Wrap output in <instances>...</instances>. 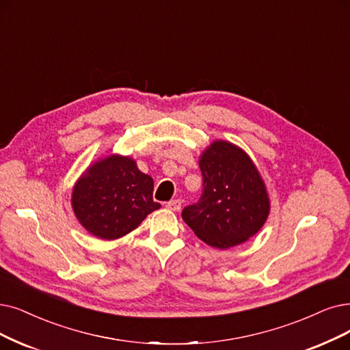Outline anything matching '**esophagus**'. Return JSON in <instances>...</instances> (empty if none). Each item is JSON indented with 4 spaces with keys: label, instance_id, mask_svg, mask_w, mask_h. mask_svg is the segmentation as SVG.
Listing matches in <instances>:
<instances>
[{
    "label": "esophagus",
    "instance_id": "obj_1",
    "mask_svg": "<svg viewBox=\"0 0 350 350\" xmlns=\"http://www.w3.org/2000/svg\"><path fill=\"white\" fill-rule=\"evenodd\" d=\"M180 200H172V201H170V202H166L165 204V206L167 208V209H171V211H179L180 209Z\"/></svg>",
    "mask_w": 350,
    "mask_h": 350
}]
</instances>
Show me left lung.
<instances>
[{
  "label": "left lung",
  "mask_w": 350,
  "mask_h": 350,
  "mask_svg": "<svg viewBox=\"0 0 350 350\" xmlns=\"http://www.w3.org/2000/svg\"><path fill=\"white\" fill-rule=\"evenodd\" d=\"M202 195L183 209V218L200 240L226 250L253 237L270 213L264 180L247 153L215 141L201 155Z\"/></svg>",
  "instance_id": "8db88e82"
}]
</instances>
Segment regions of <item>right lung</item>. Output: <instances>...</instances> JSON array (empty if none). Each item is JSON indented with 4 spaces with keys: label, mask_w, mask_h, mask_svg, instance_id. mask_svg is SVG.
<instances>
[{
    "label": "right lung",
    "mask_w": 350,
    "mask_h": 350,
    "mask_svg": "<svg viewBox=\"0 0 350 350\" xmlns=\"http://www.w3.org/2000/svg\"><path fill=\"white\" fill-rule=\"evenodd\" d=\"M152 195L153 179L139 171L132 158L110 155L88 167L77 180L72 205L90 234L116 240L161 206Z\"/></svg>",
    "instance_id": "add662e5"
}]
</instances>
